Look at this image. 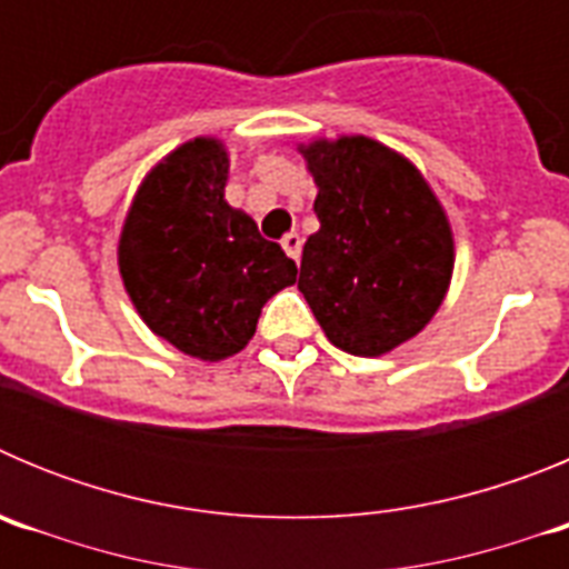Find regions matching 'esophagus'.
Here are the masks:
<instances>
[{
	"mask_svg": "<svg viewBox=\"0 0 569 569\" xmlns=\"http://www.w3.org/2000/svg\"><path fill=\"white\" fill-rule=\"evenodd\" d=\"M281 248H284V253L290 256L293 261H299L301 256V236L299 233H288L284 239H281Z\"/></svg>",
	"mask_w": 569,
	"mask_h": 569,
	"instance_id": "34e87169",
	"label": "esophagus"
}]
</instances>
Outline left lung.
<instances>
[{
	"instance_id": "obj_1",
	"label": "left lung",
	"mask_w": 569,
	"mask_h": 569,
	"mask_svg": "<svg viewBox=\"0 0 569 569\" xmlns=\"http://www.w3.org/2000/svg\"><path fill=\"white\" fill-rule=\"evenodd\" d=\"M319 230L301 250L299 290L330 345L376 359L419 336L453 279V228L407 156L370 136L299 144Z\"/></svg>"
}]
</instances>
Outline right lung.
<instances>
[{
  "mask_svg": "<svg viewBox=\"0 0 569 569\" xmlns=\"http://www.w3.org/2000/svg\"><path fill=\"white\" fill-rule=\"evenodd\" d=\"M228 148L196 136L144 176L119 233V273L159 339L202 361L244 350L270 296L296 281V261L230 208Z\"/></svg>",
  "mask_w": 569,
  "mask_h": 569,
  "instance_id": "right-lung-1",
  "label": "right lung"
}]
</instances>
